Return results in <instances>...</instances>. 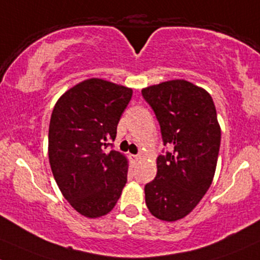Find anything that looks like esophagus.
Returning a JSON list of instances; mask_svg holds the SVG:
<instances>
[{
    "label": "esophagus",
    "mask_w": 260,
    "mask_h": 260,
    "mask_svg": "<svg viewBox=\"0 0 260 260\" xmlns=\"http://www.w3.org/2000/svg\"><path fill=\"white\" fill-rule=\"evenodd\" d=\"M131 159H132L133 161H138L139 159H141V155H131Z\"/></svg>",
    "instance_id": "34e87169"
}]
</instances>
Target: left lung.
<instances>
[{
  "label": "left lung",
  "instance_id": "1",
  "mask_svg": "<svg viewBox=\"0 0 260 260\" xmlns=\"http://www.w3.org/2000/svg\"><path fill=\"white\" fill-rule=\"evenodd\" d=\"M159 121L162 142L173 152L156 158V176L144 187L154 217L174 222L198 206L211 186L221 144V127L211 95L186 80L142 90Z\"/></svg>",
  "mask_w": 260,
  "mask_h": 260
}]
</instances>
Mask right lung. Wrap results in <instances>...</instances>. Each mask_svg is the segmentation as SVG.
<instances>
[{"label":"right lung","mask_w":260,"mask_h":260,"mask_svg":"<svg viewBox=\"0 0 260 260\" xmlns=\"http://www.w3.org/2000/svg\"><path fill=\"white\" fill-rule=\"evenodd\" d=\"M132 93L92 78L69 88L54 106L48 138L51 172L62 196L87 218L107 215L127 182L125 155L106 148Z\"/></svg>","instance_id":"add662e5"}]
</instances>
